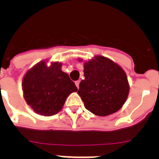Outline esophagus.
Masks as SVG:
<instances>
[{"label":"esophagus","mask_w":159,"mask_h":159,"mask_svg":"<svg viewBox=\"0 0 159 159\" xmlns=\"http://www.w3.org/2000/svg\"><path fill=\"white\" fill-rule=\"evenodd\" d=\"M80 80H77V81H75V85H76V87H77V88H78V89H79V88H80Z\"/></svg>","instance_id":"obj_1"}]
</instances>
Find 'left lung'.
Listing matches in <instances>:
<instances>
[{
    "instance_id": "obj_1",
    "label": "left lung",
    "mask_w": 159,
    "mask_h": 159,
    "mask_svg": "<svg viewBox=\"0 0 159 159\" xmlns=\"http://www.w3.org/2000/svg\"><path fill=\"white\" fill-rule=\"evenodd\" d=\"M84 67L85 79L80 84L78 94L86 109L99 116L118 111L129 94L128 80L123 68L102 56L85 62Z\"/></svg>"
}]
</instances>
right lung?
<instances>
[{
  "label": "right lung",
  "mask_w": 159,
  "mask_h": 159,
  "mask_svg": "<svg viewBox=\"0 0 159 159\" xmlns=\"http://www.w3.org/2000/svg\"><path fill=\"white\" fill-rule=\"evenodd\" d=\"M61 63L41 61L26 72L23 78L24 98L35 112L51 116L58 113L71 93L77 92L75 83L61 70Z\"/></svg>",
  "instance_id": "add662e5"
}]
</instances>
